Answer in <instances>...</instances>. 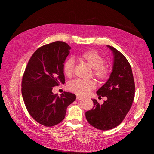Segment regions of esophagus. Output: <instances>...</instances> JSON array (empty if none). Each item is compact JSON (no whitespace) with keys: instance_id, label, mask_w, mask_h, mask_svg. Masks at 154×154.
<instances>
[{"instance_id":"1","label":"esophagus","mask_w":154,"mask_h":154,"mask_svg":"<svg viewBox=\"0 0 154 154\" xmlns=\"http://www.w3.org/2000/svg\"><path fill=\"white\" fill-rule=\"evenodd\" d=\"M83 98V97L82 96H76V100L77 101H79V100H81Z\"/></svg>"}]
</instances>
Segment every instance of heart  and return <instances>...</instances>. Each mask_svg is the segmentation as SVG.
Instances as JSON below:
<instances>
[{
  "label": "heart",
  "instance_id": "heart-1",
  "mask_svg": "<svg viewBox=\"0 0 154 154\" xmlns=\"http://www.w3.org/2000/svg\"><path fill=\"white\" fill-rule=\"evenodd\" d=\"M78 59L86 63L94 69V76L101 81L105 80L109 75V69L104 64L105 59L96 51H88L79 56ZM74 62L73 59H68L63 65V72L67 77H71L74 72ZM96 83L94 80H75L69 83V89L78 94L86 95L95 88Z\"/></svg>",
  "mask_w": 154,
  "mask_h": 154
}]
</instances>
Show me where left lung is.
Returning <instances> with one entry per match:
<instances>
[{"label":"left lung","instance_id":"left-lung-1","mask_svg":"<svg viewBox=\"0 0 154 154\" xmlns=\"http://www.w3.org/2000/svg\"><path fill=\"white\" fill-rule=\"evenodd\" d=\"M113 53L112 70L109 80L96 92L99 97L107 100L100 105L92 99L93 108L87 111V122L101 130L112 129L125 118L132 105L135 95V83L132 68L125 56L114 47L107 45Z\"/></svg>","mask_w":154,"mask_h":154}]
</instances>
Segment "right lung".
<instances>
[{
  "label": "right lung",
  "instance_id": "add662e5",
  "mask_svg": "<svg viewBox=\"0 0 154 154\" xmlns=\"http://www.w3.org/2000/svg\"><path fill=\"white\" fill-rule=\"evenodd\" d=\"M71 47L57 41L42 46L32 54L22 77V94L26 109L37 122L53 127L65 118L67 106L76 100L69 92L58 96L52 90L65 83L63 63Z\"/></svg>",
  "mask_w": 154,
  "mask_h": 154
}]
</instances>
